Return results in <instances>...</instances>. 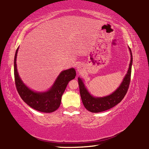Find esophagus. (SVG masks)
<instances>
[{"label":"esophagus","mask_w":149,"mask_h":149,"mask_svg":"<svg viewBox=\"0 0 149 149\" xmlns=\"http://www.w3.org/2000/svg\"><path fill=\"white\" fill-rule=\"evenodd\" d=\"M76 68H77V70L78 72H81V71H82V70H83V66H82V65H80V64H79V65H77V66H76Z\"/></svg>","instance_id":"obj_1"}]
</instances>
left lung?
I'll list each match as a JSON object with an SVG mask.
<instances>
[{
    "mask_svg": "<svg viewBox=\"0 0 149 149\" xmlns=\"http://www.w3.org/2000/svg\"><path fill=\"white\" fill-rule=\"evenodd\" d=\"M129 50H130L131 52V58L127 74L123 79L122 83L120 84L119 88H117V90L115 91H114L112 94L109 95V96L101 98H95L91 96L86 90V88H85L83 81L80 78H78V83L79 86L81 99L85 108L89 111L92 113H99L109 109L121 102L122 100L125 96L131 82V68L132 63V56L130 48H129Z\"/></svg>",
    "mask_w": 149,
    "mask_h": 149,
    "instance_id": "1",
    "label": "left lung"
}]
</instances>
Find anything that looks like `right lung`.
I'll return each instance as SVG.
<instances>
[{
    "mask_svg": "<svg viewBox=\"0 0 149 149\" xmlns=\"http://www.w3.org/2000/svg\"><path fill=\"white\" fill-rule=\"evenodd\" d=\"M18 47L16 50L14 59V75L16 88L22 99L32 108L43 113H52L59 108L62 95L70 81L76 75L74 68L63 71L52 87L44 93H37L29 90L19 77L17 68V56Z\"/></svg>",
    "mask_w": 149,
    "mask_h": 149,
    "instance_id": "add662e5",
    "label": "right lung"
}]
</instances>
